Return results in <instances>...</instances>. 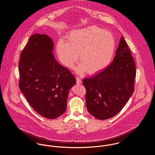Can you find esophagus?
Masks as SVG:
<instances>
[{
	"mask_svg": "<svg viewBox=\"0 0 155 155\" xmlns=\"http://www.w3.org/2000/svg\"><path fill=\"white\" fill-rule=\"evenodd\" d=\"M76 81H77V84H81L82 83V80H81L80 77H79L76 78Z\"/></svg>",
	"mask_w": 155,
	"mask_h": 155,
	"instance_id": "esophagus-1",
	"label": "esophagus"
}]
</instances>
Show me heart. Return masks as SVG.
I'll use <instances>...</instances> for the list:
<instances>
[{"label":"heart","mask_w":155,"mask_h":155,"mask_svg":"<svg viewBox=\"0 0 155 155\" xmlns=\"http://www.w3.org/2000/svg\"><path fill=\"white\" fill-rule=\"evenodd\" d=\"M115 47L111 34L92 25L71 32L67 42L59 40L56 49L60 61L65 66L73 68L80 54L81 63L77 67L76 71L82 74L88 70L89 74H95L110 63Z\"/></svg>","instance_id":"b5f03b06"}]
</instances>
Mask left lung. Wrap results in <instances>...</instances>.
Masks as SVG:
<instances>
[{"label": "left lung", "mask_w": 155, "mask_h": 155, "mask_svg": "<svg viewBox=\"0 0 155 155\" xmlns=\"http://www.w3.org/2000/svg\"><path fill=\"white\" fill-rule=\"evenodd\" d=\"M135 77V61L122 37L110 64L82 81L89 113L99 120H106L117 114L134 91Z\"/></svg>", "instance_id": "1"}]
</instances>
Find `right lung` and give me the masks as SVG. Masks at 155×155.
Returning <instances> with one entry per match:
<instances>
[{
	"label": "right lung",
	"instance_id": "right-lung-1",
	"mask_svg": "<svg viewBox=\"0 0 155 155\" xmlns=\"http://www.w3.org/2000/svg\"><path fill=\"white\" fill-rule=\"evenodd\" d=\"M53 48L48 35H31L21 53L18 66L20 90L31 106L49 119L64 113L68 91L76 83L69 70L55 60Z\"/></svg>",
	"mask_w": 155,
	"mask_h": 155
}]
</instances>
